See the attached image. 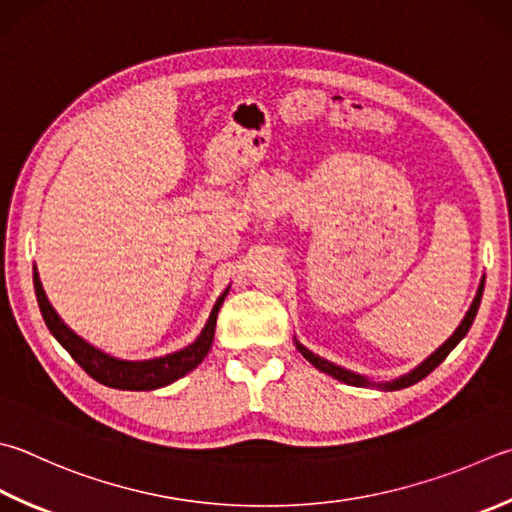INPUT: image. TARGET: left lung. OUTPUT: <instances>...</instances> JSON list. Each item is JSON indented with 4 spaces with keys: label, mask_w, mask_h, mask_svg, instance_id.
<instances>
[{
    "label": "left lung",
    "mask_w": 512,
    "mask_h": 512,
    "mask_svg": "<svg viewBox=\"0 0 512 512\" xmlns=\"http://www.w3.org/2000/svg\"><path fill=\"white\" fill-rule=\"evenodd\" d=\"M481 294H484V278H481V283H479V289H477V296H475V301H472V305H470V310L466 312V316H464V321L459 323V327L455 330V334L450 336V339L443 343L437 352H432L426 361H423L421 365H417V368H414L412 372H408V374H403V376H399V379H394V381H388V383H372V381H368L365 379V376H361V374H356V372H350V370H345V368H341V365H334V363H330V361H325V359H321V356L318 354H314V352H310L307 350L305 345H301L296 341V350L301 352L307 361H310L316 370H321V372H325V374H330V376H334V379H339V381H343V383H347V385H356V388H368V385H376V388H381V390H401V388H408V385H412V383H419L421 379H426V376L437 368V365L446 359V356L455 350V345L464 339V336L468 334V330H470V325H472V321H475V316H477V310H479V303H481Z\"/></svg>",
    "instance_id": "1"
}]
</instances>
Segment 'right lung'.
Instances as JSON below:
<instances>
[{"label": "right lung", "mask_w": 512, "mask_h": 512, "mask_svg": "<svg viewBox=\"0 0 512 512\" xmlns=\"http://www.w3.org/2000/svg\"><path fill=\"white\" fill-rule=\"evenodd\" d=\"M33 283H35V294H37V305H40V312L44 316V323L51 334L57 339L66 352H69L75 363L80 368L93 376L95 381L102 385H109V388L115 390H156L162 388V385H169L173 381H178L180 376H185L194 368L202 363V359L209 354L211 343H214V332H216V318L220 305L225 301V294H220V298L214 305V310L209 314L207 325L202 327V332L198 339L182 347V350L160 356V359H149V361H122L115 359V356L106 354L98 347H93L91 343H86L82 336H77L69 325H66L57 312L53 310V305L48 303V298L44 294V287L40 283V274H33Z\"/></svg>", "instance_id": "add662e5"}]
</instances>
